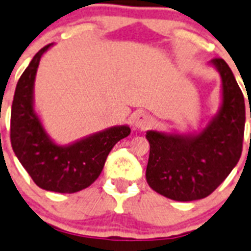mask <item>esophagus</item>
Wrapping results in <instances>:
<instances>
[{
  "label": "esophagus",
  "mask_w": 251,
  "mask_h": 251,
  "mask_svg": "<svg viewBox=\"0 0 251 251\" xmlns=\"http://www.w3.org/2000/svg\"><path fill=\"white\" fill-rule=\"evenodd\" d=\"M151 124V117L147 113H138L134 119V125L138 129H147Z\"/></svg>",
  "instance_id": "1"
}]
</instances>
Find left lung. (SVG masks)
<instances>
[{"instance_id":"8db88e82","label":"left lung","mask_w":251,"mask_h":251,"mask_svg":"<svg viewBox=\"0 0 251 251\" xmlns=\"http://www.w3.org/2000/svg\"><path fill=\"white\" fill-rule=\"evenodd\" d=\"M209 65L221 76V104L203 129L189 134L148 130L151 145L145 177L158 194L177 201L203 199L237 165L243 151L245 100L222 58ZM251 117V112H250Z\"/></svg>"}]
</instances>
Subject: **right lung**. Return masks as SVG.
<instances>
[{"label": "right lung", "instance_id": "1", "mask_svg": "<svg viewBox=\"0 0 251 251\" xmlns=\"http://www.w3.org/2000/svg\"><path fill=\"white\" fill-rule=\"evenodd\" d=\"M53 43L42 48L20 76L11 108V145L23 167L39 187L71 194L98 178L111 149L130 134L127 125H116L57 144L50 138L34 107V83L41 58Z\"/></svg>", "mask_w": 251, "mask_h": 251}]
</instances>
